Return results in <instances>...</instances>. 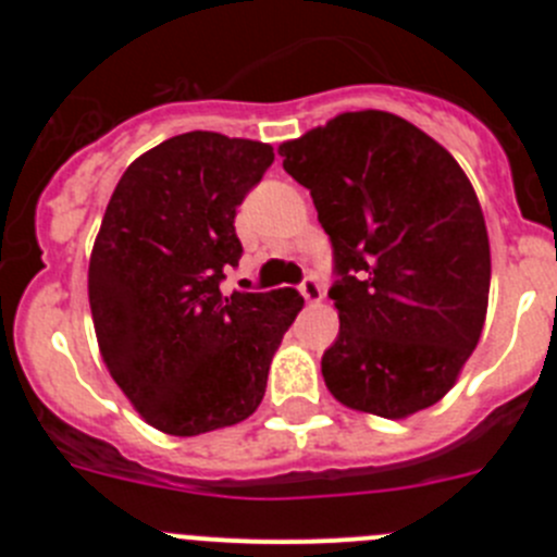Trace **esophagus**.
<instances>
[{"mask_svg":"<svg viewBox=\"0 0 557 557\" xmlns=\"http://www.w3.org/2000/svg\"><path fill=\"white\" fill-rule=\"evenodd\" d=\"M301 295L307 304H321L323 301V287L318 284V278H304L301 282Z\"/></svg>","mask_w":557,"mask_h":557,"instance_id":"34e87169","label":"esophagus"}]
</instances>
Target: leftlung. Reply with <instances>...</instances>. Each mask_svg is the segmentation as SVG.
<instances>
[{"label": "left lung", "mask_w": 557, "mask_h": 557, "mask_svg": "<svg viewBox=\"0 0 557 557\" xmlns=\"http://www.w3.org/2000/svg\"><path fill=\"white\" fill-rule=\"evenodd\" d=\"M332 239L339 334L321 359L339 405L382 418L455 387L488 312L491 245L451 152L387 111H348L278 145Z\"/></svg>", "instance_id": "8db88e82"}]
</instances>
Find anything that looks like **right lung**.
Listing matches in <instances>:
<instances>
[{
	"instance_id": "obj_1",
	"label": "right lung",
	"mask_w": 557,
	"mask_h": 557,
	"mask_svg": "<svg viewBox=\"0 0 557 557\" xmlns=\"http://www.w3.org/2000/svg\"><path fill=\"white\" fill-rule=\"evenodd\" d=\"M273 164L264 141L191 131L133 161L88 259L102 362L147 424L191 437L262 405L295 289L220 293L236 268V206Z\"/></svg>"
}]
</instances>
